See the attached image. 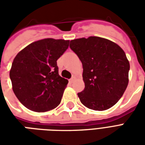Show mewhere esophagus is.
<instances>
[{
  "label": "esophagus",
  "instance_id": "obj_1",
  "mask_svg": "<svg viewBox=\"0 0 145 145\" xmlns=\"http://www.w3.org/2000/svg\"><path fill=\"white\" fill-rule=\"evenodd\" d=\"M74 79H75V77H74V76H73L72 78L70 79V82H73L74 81Z\"/></svg>",
  "mask_w": 145,
  "mask_h": 145
}]
</instances>
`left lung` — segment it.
<instances>
[{
    "mask_svg": "<svg viewBox=\"0 0 145 145\" xmlns=\"http://www.w3.org/2000/svg\"><path fill=\"white\" fill-rule=\"evenodd\" d=\"M83 67L85 89L78 93L85 106L103 111L113 106L128 85L130 63L124 51L106 39L90 36L70 42Z\"/></svg>",
    "mask_w": 145,
    "mask_h": 145,
    "instance_id": "1",
    "label": "left lung"
}]
</instances>
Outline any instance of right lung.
<instances>
[{
    "instance_id": "obj_1",
    "label": "right lung",
    "mask_w": 145,
    "mask_h": 145,
    "mask_svg": "<svg viewBox=\"0 0 145 145\" xmlns=\"http://www.w3.org/2000/svg\"><path fill=\"white\" fill-rule=\"evenodd\" d=\"M69 40L34 42L14 57L10 71L12 89L21 103L35 112H46L60 103L68 81L59 75L57 60Z\"/></svg>"
}]
</instances>
